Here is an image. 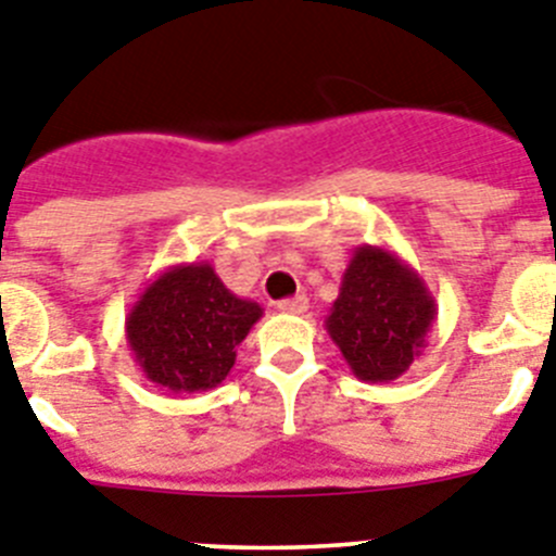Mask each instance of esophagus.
Listing matches in <instances>:
<instances>
[{
  "label": "esophagus",
  "mask_w": 556,
  "mask_h": 556,
  "mask_svg": "<svg viewBox=\"0 0 556 556\" xmlns=\"http://www.w3.org/2000/svg\"><path fill=\"white\" fill-rule=\"evenodd\" d=\"M308 308V298L305 294H294V298H287L278 303V312L283 314H303Z\"/></svg>",
  "instance_id": "obj_1"
}]
</instances>
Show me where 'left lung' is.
Returning a JSON list of instances; mask_svg holds the SVG:
<instances>
[{
  "label": "left lung",
  "instance_id": "obj_1",
  "mask_svg": "<svg viewBox=\"0 0 556 556\" xmlns=\"http://www.w3.org/2000/svg\"><path fill=\"white\" fill-rule=\"evenodd\" d=\"M438 305L421 275L383 244H358L325 330L364 383L405 375L427 344Z\"/></svg>",
  "mask_w": 556,
  "mask_h": 556
}]
</instances>
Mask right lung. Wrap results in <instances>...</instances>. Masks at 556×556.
Returning <instances> with one entry per match:
<instances>
[{"label":"right lung","mask_w":556,"mask_h":556,"mask_svg":"<svg viewBox=\"0 0 556 556\" xmlns=\"http://www.w3.org/2000/svg\"><path fill=\"white\" fill-rule=\"evenodd\" d=\"M262 314V305L226 289L208 262L176 264L129 308L126 341L146 380L170 394H198L226 380Z\"/></svg>","instance_id":"right-lung-1"}]
</instances>
